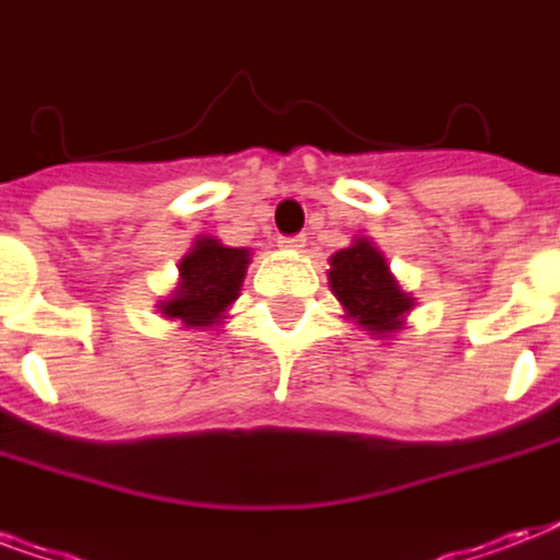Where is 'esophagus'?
Returning <instances> with one entry per match:
<instances>
[{"label":"esophagus","mask_w":560,"mask_h":560,"mask_svg":"<svg viewBox=\"0 0 560 560\" xmlns=\"http://www.w3.org/2000/svg\"><path fill=\"white\" fill-rule=\"evenodd\" d=\"M279 246H284L290 253H299V249L305 246V235H281Z\"/></svg>","instance_id":"obj_1"}]
</instances>
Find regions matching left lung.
<instances>
[{"label": "left lung", "instance_id": "8db88e82", "mask_svg": "<svg viewBox=\"0 0 560 560\" xmlns=\"http://www.w3.org/2000/svg\"><path fill=\"white\" fill-rule=\"evenodd\" d=\"M328 279L346 314L354 316L366 331H395L400 316L412 307V299L395 284L383 255L369 241H358L334 255Z\"/></svg>", "mask_w": 560, "mask_h": 560}]
</instances>
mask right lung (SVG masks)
Masks as SVG:
<instances>
[{
  "label": "right lung",
  "mask_w": 560,
  "mask_h": 560,
  "mask_svg": "<svg viewBox=\"0 0 560 560\" xmlns=\"http://www.w3.org/2000/svg\"><path fill=\"white\" fill-rule=\"evenodd\" d=\"M246 264H249L246 249L220 246L218 241L202 237L179 264L183 284L174 299L162 302V314L183 319L186 325H200V328L218 323L226 305L237 299Z\"/></svg>",
  "instance_id": "1"
}]
</instances>
